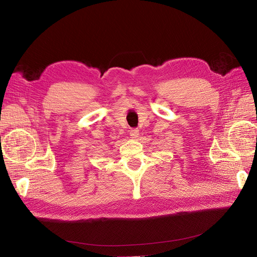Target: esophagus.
Returning a JSON list of instances; mask_svg holds the SVG:
<instances>
[{
  "instance_id": "1",
  "label": "esophagus",
  "mask_w": 257,
  "mask_h": 257,
  "mask_svg": "<svg viewBox=\"0 0 257 257\" xmlns=\"http://www.w3.org/2000/svg\"><path fill=\"white\" fill-rule=\"evenodd\" d=\"M130 135H131V137L132 138H137L138 136H139V131L137 130V128H133V130H131V132H130Z\"/></svg>"
}]
</instances>
